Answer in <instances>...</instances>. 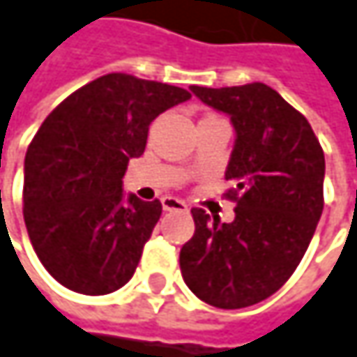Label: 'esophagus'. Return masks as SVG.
Here are the masks:
<instances>
[{
  "instance_id": "1",
  "label": "esophagus",
  "mask_w": 357,
  "mask_h": 357,
  "mask_svg": "<svg viewBox=\"0 0 357 357\" xmlns=\"http://www.w3.org/2000/svg\"><path fill=\"white\" fill-rule=\"evenodd\" d=\"M161 204H163V211H188V204L174 196H165L161 200Z\"/></svg>"
}]
</instances>
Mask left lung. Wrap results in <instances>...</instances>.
<instances>
[{"mask_svg":"<svg viewBox=\"0 0 357 357\" xmlns=\"http://www.w3.org/2000/svg\"><path fill=\"white\" fill-rule=\"evenodd\" d=\"M236 128L225 179L236 219L192 208L194 236L179 252L185 285L202 302L236 310L273 296L296 271L322 215L324 153L308 119L262 82L190 86Z\"/></svg>","mask_w":357,"mask_h":357,"instance_id":"8db88e82","label":"left lung"}]
</instances>
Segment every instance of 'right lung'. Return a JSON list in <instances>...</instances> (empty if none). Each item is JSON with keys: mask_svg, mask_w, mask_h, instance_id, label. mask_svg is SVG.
<instances>
[{"mask_svg": "<svg viewBox=\"0 0 357 357\" xmlns=\"http://www.w3.org/2000/svg\"><path fill=\"white\" fill-rule=\"evenodd\" d=\"M190 97L117 72L72 93L38 128L24 159V223L63 287L105 296L132 279L163 206L126 198L121 178L144 153L151 121Z\"/></svg>", "mask_w": 357, "mask_h": 357, "instance_id": "1", "label": "right lung"}]
</instances>
